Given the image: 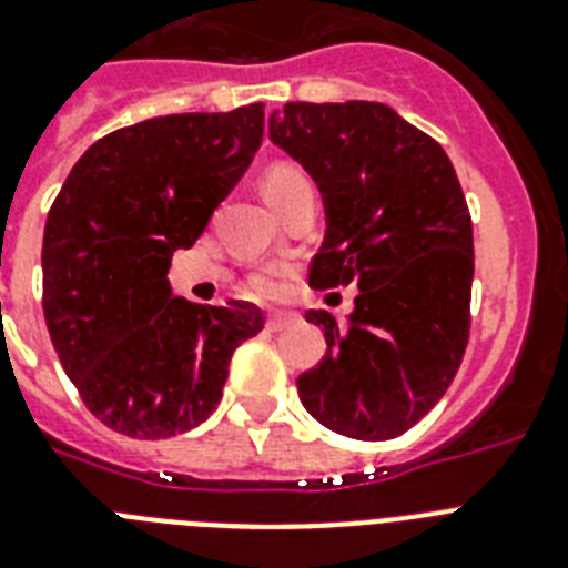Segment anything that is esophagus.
<instances>
[{
	"instance_id": "obj_1",
	"label": "esophagus",
	"mask_w": 568,
	"mask_h": 568,
	"mask_svg": "<svg viewBox=\"0 0 568 568\" xmlns=\"http://www.w3.org/2000/svg\"><path fill=\"white\" fill-rule=\"evenodd\" d=\"M294 321H297L294 312H280V315H271V318H267V329H271V333H283V329L292 327Z\"/></svg>"
}]
</instances>
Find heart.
Masks as SVG:
<instances>
[{
	"mask_svg": "<svg viewBox=\"0 0 568 568\" xmlns=\"http://www.w3.org/2000/svg\"><path fill=\"white\" fill-rule=\"evenodd\" d=\"M262 189H265L267 203L280 205L285 203V200H292V196L312 191V182L306 173L292 168V164H274V168L265 173ZM285 280H288V274L280 271V267L256 271V274H250L247 280V294H253V297H258V301H274V297L283 294Z\"/></svg>",
	"mask_w": 568,
	"mask_h": 568,
	"instance_id": "1",
	"label": "heart"
}]
</instances>
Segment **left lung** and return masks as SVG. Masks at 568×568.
<instances>
[{
    "instance_id": "left-lung-1",
    "label": "left lung",
    "mask_w": 568,
    "mask_h": 568,
    "mask_svg": "<svg viewBox=\"0 0 568 568\" xmlns=\"http://www.w3.org/2000/svg\"><path fill=\"white\" fill-rule=\"evenodd\" d=\"M267 129L327 209L310 285L359 288L347 327L306 312L327 354L297 377L303 406L351 439H395L439 404L468 345L475 244L454 164L383 102H285Z\"/></svg>"
}]
</instances>
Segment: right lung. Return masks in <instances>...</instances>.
Listing matches in <instances>:
<instances>
[{
    "mask_svg": "<svg viewBox=\"0 0 568 568\" xmlns=\"http://www.w3.org/2000/svg\"><path fill=\"white\" fill-rule=\"evenodd\" d=\"M265 105L168 114L88 146L43 232V318L93 418L171 439L217 409L232 351L265 327L258 306L173 297L168 267L253 162Z\"/></svg>",
    "mask_w": 568,
    "mask_h": 568,
    "instance_id": "obj_1",
    "label": "right lung"
}]
</instances>
